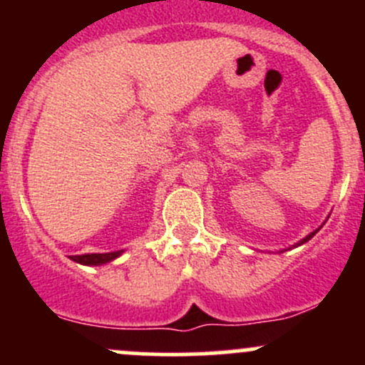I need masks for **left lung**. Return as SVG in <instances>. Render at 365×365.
I'll return each instance as SVG.
<instances>
[{
  "mask_svg": "<svg viewBox=\"0 0 365 365\" xmlns=\"http://www.w3.org/2000/svg\"><path fill=\"white\" fill-rule=\"evenodd\" d=\"M318 231H319V227H318V230H316V231H312V233H311V235H307V237H305V238H304V240H300V242H298V244H297V245H293V247H298V245H302V244H305V242H309V240H311V238H312V237H314V235H316V233H318Z\"/></svg>",
  "mask_w": 365,
  "mask_h": 365,
  "instance_id": "8db88e82",
  "label": "left lung"
}]
</instances>
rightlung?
I'll return each instance as SVG.
<instances>
[{"label": "right lung", "mask_w": 365, "mask_h": 365, "mask_svg": "<svg viewBox=\"0 0 365 365\" xmlns=\"http://www.w3.org/2000/svg\"><path fill=\"white\" fill-rule=\"evenodd\" d=\"M123 251L116 252H102V254H81V256H70V259L76 263L86 264V267H98V264H106L109 261L116 259Z\"/></svg>", "instance_id": "obj_1"}]
</instances>
